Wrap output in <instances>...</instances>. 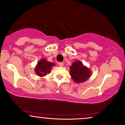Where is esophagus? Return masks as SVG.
<instances>
[{
	"label": "esophagus",
	"mask_w": 125,
	"mask_h": 125,
	"mask_svg": "<svg viewBox=\"0 0 125 125\" xmlns=\"http://www.w3.org/2000/svg\"><path fill=\"white\" fill-rule=\"evenodd\" d=\"M59 65L60 66H64V63L63 62H59Z\"/></svg>",
	"instance_id": "esophagus-1"
}]
</instances>
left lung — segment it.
<instances>
[{
    "instance_id": "left-lung-1",
    "label": "left lung",
    "mask_w": 125,
    "mask_h": 125,
    "mask_svg": "<svg viewBox=\"0 0 125 125\" xmlns=\"http://www.w3.org/2000/svg\"><path fill=\"white\" fill-rule=\"evenodd\" d=\"M69 74L76 83H81L87 81L91 76V71L80 61H76L69 66Z\"/></svg>"
}]
</instances>
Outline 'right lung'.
Segmentation results:
<instances>
[{
	"label": "right lung",
	"instance_id": "right-lung-1",
	"mask_svg": "<svg viewBox=\"0 0 125 125\" xmlns=\"http://www.w3.org/2000/svg\"><path fill=\"white\" fill-rule=\"evenodd\" d=\"M56 65L54 62L47 61L46 59H42L38 61L35 66L34 71L37 75L40 77H44L49 73L53 66Z\"/></svg>",
	"mask_w": 125,
	"mask_h": 125
}]
</instances>
